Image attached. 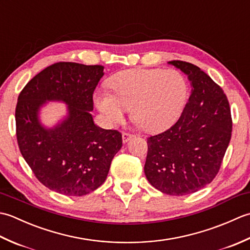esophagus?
<instances>
[{
	"label": "esophagus",
	"mask_w": 250,
	"mask_h": 250,
	"mask_svg": "<svg viewBox=\"0 0 250 250\" xmlns=\"http://www.w3.org/2000/svg\"><path fill=\"white\" fill-rule=\"evenodd\" d=\"M132 137H133V134L125 133V132H124V133H122V142L128 143L132 139Z\"/></svg>",
	"instance_id": "esophagus-1"
}]
</instances>
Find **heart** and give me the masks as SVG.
I'll list each match as a JSON object with an SVG mask.
<instances>
[{"mask_svg": "<svg viewBox=\"0 0 250 250\" xmlns=\"http://www.w3.org/2000/svg\"><path fill=\"white\" fill-rule=\"evenodd\" d=\"M108 86L113 94L94 95L95 106L106 122L118 124L132 108V118L147 132L171 126L188 100L187 79L176 70L130 68L115 74Z\"/></svg>", "mask_w": 250, "mask_h": 250, "instance_id": "b5f03b06", "label": "heart"}]
</instances>
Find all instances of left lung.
<instances>
[{
	"mask_svg": "<svg viewBox=\"0 0 250 250\" xmlns=\"http://www.w3.org/2000/svg\"><path fill=\"white\" fill-rule=\"evenodd\" d=\"M191 83V94L176 124L148 137L146 178L169 195L196 192L219 172L231 140L229 101L218 84L189 62L174 60Z\"/></svg>",
	"mask_w": 250,
	"mask_h": 250,
	"instance_id": "1",
	"label": "left lung"
}]
</instances>
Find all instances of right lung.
I'll list each match as a JSON object with an SVG mask.
<instances>
[{"label":"right lung","instance_id":"1","mask_svg":"<svg viewBox=\"0 0 250 250\" xmlns=\"http://www.w3.org/2000/svg\"><path fill=\"white\" fill-rule=\"evenodd\" d=\"M103 70L58 62L32 78L18 97L15 117L21 155L35 177L58 193L82 196L98 189L122 146L120 132L100 128L90 114ZM47 100L68 105V116L52 128H45L38 118Z\"/></svg>","mask_w":250,"mask_h":250}]
</instances>
